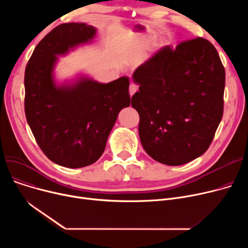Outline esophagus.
<instances>
[{"mask_svg":"<svg viewBox=\"0 0 248 248\" xmlns=\"http://www.w3.org/2000/svg\"><path fill=\"white\" fill-rule=\"evenodd\" d=\"M128 90H129V94H131V96H133L138 91V85H136L135 83H131L129 84Z\"/></svg>","mask_w":248,"mask_h":248,"instance_id":"34e87169","label":"esophagus"}]
</instances>
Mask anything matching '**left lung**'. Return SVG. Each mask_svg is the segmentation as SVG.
Wrapping results in <instances>:
<instances>
[{
  "mask_svg": "<svg viewBox=\"0 0 248 248\" xmlns=\"http://www.w3.org/2000/svg\"><path fill=\"white\" fill-rule=\"evenodd\" d=\"M139 112L142 147L154 160L180 166L202 155L223 115L225 69L215 47L204 38L165 46L139 66Z\"/></svg>",
  "mask_w": 248,
  "mask_h": 248,
  "instance_id": "left-lung-1",
  "label": "left lung"
}]
</instances>
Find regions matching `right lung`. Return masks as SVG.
I'll use <instances>...</instances> for the list:
<instances>
[{"label":"right lung","instance_id":"add662e5","mask_svg":"<svg viewBox=\"0 0 248 248\" xmlns=\"http://www.w3.org/2000/svg\"><path fill=\"white\" fill-rule=\"evenodd\" d=\"M96 30L85 23H65L38 43L25 70V114L38 146L53 163L82 168L95 163L119 112L131 104L129 78L99 83L82 77L57 86V55L93 40Z\"/></svg>","mask_w":248,"mask_h":248}]
</instances>
